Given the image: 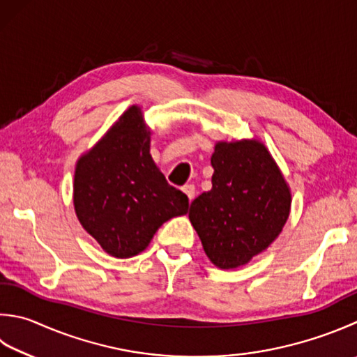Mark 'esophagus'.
Masks as SVG:
<instances>
[{
	"mask_svg": "<svg viewBox=\"0 0 357 357\" xmlns=\"http://www.w3.org/2000/svg\"><path fill=\"white\" fill-rule=\"evenodd\" d=\"M183 192L188 196V199L192 200L194 196H196V188H194V185H185L183 186Z\"/></svg>",
	"mask_w": 357,
	"mask_h": 357,
	"instance_id": "34e87169",
	"label": "esophagus"
}]
</instances>
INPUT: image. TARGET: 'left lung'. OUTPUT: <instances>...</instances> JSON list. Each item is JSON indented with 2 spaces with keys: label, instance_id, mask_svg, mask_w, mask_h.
Masks as SVG:
<instances>
[{
  "label": "left lung",
  "instance_id": "obj_1",
  "mask_svg": "<svg viewBox=\"0 0 357 357\" xmlns=\"http://www.w3.org/2000/svg\"><path fill=\"white\" fill-rule=\"evenodd\" d=\"M213 188L192 200L190 220L220 268L244 266L272 244L291 211V191L259 141L218 143Z\"/></svg>",
  "mask_w": 357,
  "mask_h": 357
}]
</instances>
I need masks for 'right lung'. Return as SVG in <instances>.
<instances>
[{
	"instance_id": "right-lung-1",
	"label": "right lung",
	"mask_w": 357,
	"mask_h": 357,
	"mask_svg": "<svg viewBox=\"0 0 357 357\" xmlns=\"http://www.w3.org/2000/svg\"><path fill=\"white\" fill-rule=\"evenodd\" d=\"M149 135L133 105L77 161L74 210L112 257H135L166 220L188 213L186 194L167 183L153 163Z\"/></svg>"
}]
</instances>
